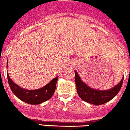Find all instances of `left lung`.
Returning <instances> with one entry per match:
<instances>
[{"mask_svg":"<svg viewBox=\"0 0 130 130\" xmlns=\"http://www.w3.org/2000/svg\"><path fill=\"white\" fill-rule=\"evenodd\" d=\"M75 80L78 95L84 101L96 106L105 104L114 99L120 90L124 80V77H122V80L118 85L108 90H98L87 85L82 80L76 71H75Z\"/></svg>","mask_w":130,"mask_h":130,"instance_id":"1","label":"left lung"}]
</instances>
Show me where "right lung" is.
Returning <instances> with one entry per match:
<instances>
[{
    "label": "right lung",
    "instance_id": "right-lung-1",
    "mask_svg": "<svg viewBox=\"0 0 130 130\" xmlns=\"http://www.w3.org/2000/svg\"><path fill=\"white\" fill-rule=\"evenodd\" d=\"M6 65V67H8V62ZM7 77L12 91L20 100L30 104H39L52 98L55 92L59 76L53 78L45 86L36 90H27L23 89L14 83L8 74L7 75Z\"/></svg>",
    "mask_w": 130,
    "mask_h": 130
}]
</instances>
